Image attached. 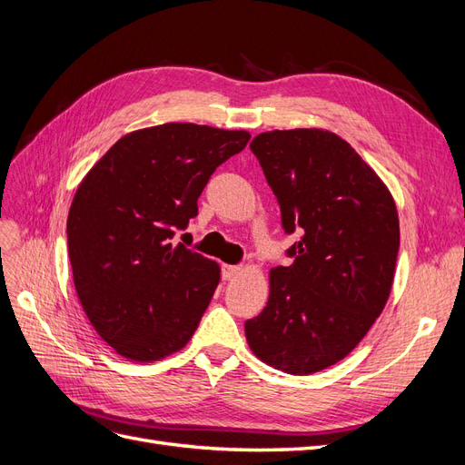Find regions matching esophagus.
<instances>
[{
	"label": "esophagus",
	"mask_w": 465,
	"mask_h": 465,
	"mask_svg": "<svg viewBox=\"0 0 465 465\" xmlns=\"http://www.w3.org/2000/svg\"><path fill=\"white\" fill-rule=\"evenodd\" d=\"M238 273H240V265H229V263H223L221 265V275H223V279H225V281L236 277Z\"/></svg>",
	"instance_id": "esophagus-1"
}]
</instances>
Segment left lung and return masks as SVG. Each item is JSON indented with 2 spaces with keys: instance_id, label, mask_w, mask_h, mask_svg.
<instances>
[{
  "instance_id": "8db88e82",
  "label": "left lung",
  "mask_w": 465,
  "mask_h": 465,
  "mask_svg": "<svg viewBox=\"0 0 465 465\" xmlns=\"http://www.w3.org/2000/svg\"><path fill=\"white\" fill-rule=\"evenodd\" d=\"M250 148L298 242L271 269L263 312L244 323L252 351L292 375L354 350L389 300L400 246L387 186L346 140L319 129L271 131Z\"/></svg>"
}]
</instances>
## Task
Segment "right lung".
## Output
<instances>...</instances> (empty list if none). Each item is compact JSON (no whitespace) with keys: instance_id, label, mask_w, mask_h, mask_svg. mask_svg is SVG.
Masks as SVG:
<instances>
[{"instance_id":"obj_1","label":"right lung","mask_w":465,"mask_h":465,"mask_svg":"<svg viewBox=\"0 0 465 465\" xmlns=\"http://www.w3.org/2000/svg\"><path fill=\"white\" fill-rule=\"evenodd\" d=\"M246 131L167 123L123 136L80 183L67 219L74 288L92 327L133 361H155L194 334L219 265L174 244L215 169Z\"/></svg>"}]
</instances>
